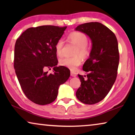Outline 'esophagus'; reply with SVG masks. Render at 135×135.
I'll use <instances>...</instances> for the list:
<instances>
[{
	"label": "esophagus",
	"instance_id": "esophagus-1",
	"mask_svg": "<svg viewBox=\"0 0 135 135\" xmlns=\"http://www.w3.org/2000/svg\"><path fill=\"white\" fill-rule=\"evenodd\" d=\"M71 75L72 77H76L77 76V73H75L73 71H71Z\"/></svg>",
	"mask_w": 135,
	"mask_h": 135
}]
</instances>
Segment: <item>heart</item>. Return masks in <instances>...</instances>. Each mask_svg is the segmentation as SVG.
I'll return each mask as SVG.
<instances>
[{
  "mask_svg": "<svg viewBox=\"0 0 135 135\" xmlns=\"http://www.w3.org/2000/svg\"><path fill=\"white\" fill-rule=\"evenodd\" d=\"M68 38L72 44H74L77 47L74 52V55H80L82 58H86L89 56L90 51L87 47L88 39L87 36L84 33L80 32H73L68 36ZM64 46V40L62 38H60L56 42L55 46V52L58 56L62 55V49ZM60 66H64L69 68L71 71H75L77 68L81 64V58L79 56H76L72 58H61L59 60Z\"/></svg>",
  "mask_w": 135,
  "mask_h": 135,
  "instance_id": "1",
  "label": "heart"
}]
</instances>
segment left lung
<instances>
[{
    "instance_id": "left-lung-1",
    "label": "left lung",
    "mask_w": 135,
    "mask_h": 135,
    "mask_svg": "<svg viewBox=\"0 0 135 135\" xmlns=\"http://www.w3.org/2000/svg\"><path fill=\"white\" fill-rule=\"evenodd\" d=\"M75 30L87 35L92 44L89 58L83 66L87 74H78L81 85L75 95L84 104H94L106 97L115 81L119 63L117 40L113 32L98 22L82 24Z\"/></svg>"
}]
</instances>
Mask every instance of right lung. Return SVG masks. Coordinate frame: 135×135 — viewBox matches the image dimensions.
<instances>
[{
  "label": "right lung",
  "mask_w": 135,
  "mask_h": 135,
  "mask_svg": "<svg viewBox=\"0 0 135 135\" xmlns=\"http://www.w3.org/2000/svg\"><path fill=\"white\" fill-rule=\"evenodd\" d=\"M67 27L41 26L22 33L15 45L14 68L22 90L27 98L39 105L57 98L60 85L70 77V71L58 64L55 46ZM53 67L54 73L45 70Z\"/></svg>",
  "instance_id": "obj_1"
}]
</instances>
